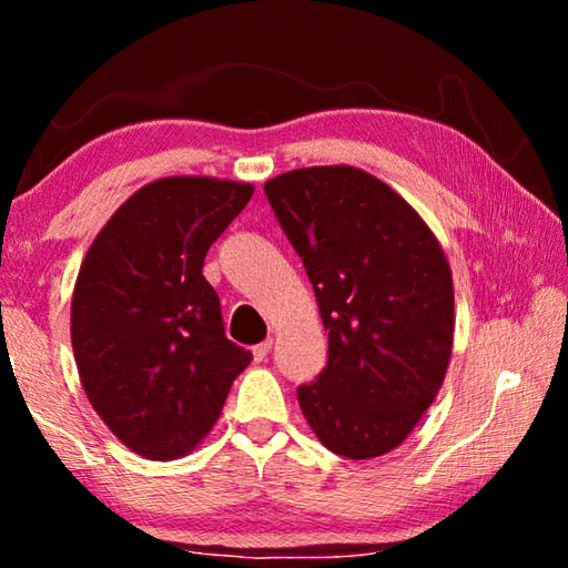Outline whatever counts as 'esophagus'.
<instances>
[{"mask_svg": "<svg viewBox=\"0 0 568 568\" xmlns=\"http://www.w3.org/2000/svg\"><path fill=\"white\" fill-rule=\"evenodd\" d=\"M271 348H273V338H267V341H263V343H257L255 348H253V358H255V363H263V361L267 358V353H271Z\"/></svg>", "mask_w": 568, "mask_h": 568, "instance_id": "obj_1", "label": "esophagus"}]
</instances>
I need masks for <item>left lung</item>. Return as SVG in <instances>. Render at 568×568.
<instances>
[{
	"label": "left lung",
	"instance_id": "obj_1",
	"mask_svg": "<svg viewBox=\"0 0 568 568\" xmlns=\"http://www.w3.org/2000/svg\"><path fill=\"white\" fill-rule=\"evenodd\" d=\"M265 195L328 331V363L297 388L307 426L338 456L388 454L436 400L454 351L444 247L396 190L361 168L283 172Z\"/></svg>",
	"mask_w": 568,
	"mask_h": 568
}]
</instances>
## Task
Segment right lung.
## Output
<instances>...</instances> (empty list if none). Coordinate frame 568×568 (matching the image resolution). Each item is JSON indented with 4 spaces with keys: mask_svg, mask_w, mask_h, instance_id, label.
I'll use <instances>...</instances> for the list:
<instances>
[{
    "mask_svg": "<svg viewBox=\"0 0 568 568\" xmlns=\"http://www.w3.org/2000/svg\"><path fill=\"white\" fill-rule=\"evenodd\" d=\"M250 182L175 175L124 200L92 240L72 293V351L98 416L138 456L200 446L253 353L225 338L203 265L253 197Z\"/></svg>",
    "mask_w": 568,
    "mask_h": 568,
    "instance_id": "right-lung-1",
    "label": "right lung"
}]
</instances>
